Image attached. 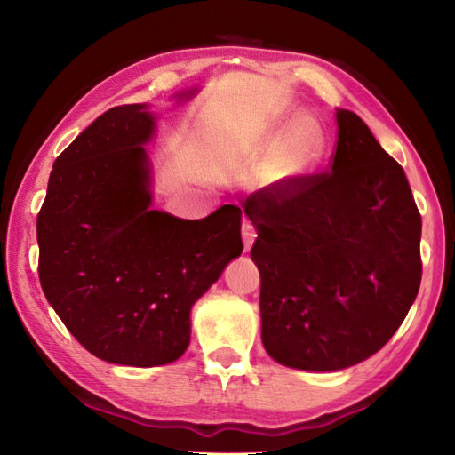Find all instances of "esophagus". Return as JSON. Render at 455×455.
<instances>
[{
    "instance_id": "34e87169",
    "label": "esophagus",
    "mask_w": 455,
    "mask_h": 455,
    "mask_svg": "<svg viewBox=\"0 0 455 455\" xmlns=\"http://www.w3.org/2000/svg\"><path fill=\"white\" fill-rule=\"evenodd\" d=\"M256 227L252 220H243V243H244V251H251V246L254 244L256 240Z\"/></svg>"
}]
</instances>
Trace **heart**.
<instances>
[{
	"label": "heart",
	"instance_id": "obj_1",
	"mask_svg": "<svg viewBox=\"0 0 455 455\" xmlns=\"http://www.w3.org/2000/svg\"><path fill=\"white\" fill-rule=\"evenodd\" d=\"M322 149V138L309 120H301L288 133L286 144L280 154V167L283 173H298L317 157Z\"/></svg>",
	"mask_w": 455,
	"mask_h": 455
}]
</instances>
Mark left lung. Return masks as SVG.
Returning a JSON list of instances; mask_svg holds the SVG:
<instances>
[{
	"instance_id": "8db88e82",
	"label": "left lung",
	"mask_w": 455,
	"mask_h": 455,
	"mask_svg": "<svg viewBox=\"0 0 455 455\" xmlns=\"http://www.w3.org/2000/svg\"><path fill=\"white\" fill-rule=\"evenodd\" d=\"M258 238L262 343L274 361L339 371L380 351L422 280V217L396 159L349 110H337L329 172L248 195Z\"/></svg>"
}]
</instances>
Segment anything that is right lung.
Instances as JSON below:
<instances>
[{"label": "right lung", "mask_w": 455, "mask_h": 455, "mask_svg": "<svg viewBox=\"0 0 455 455\" xmlns=\"http://www.w3.org/2000/svg\"><path fill=\"white\" fill-rule=\"evenodd\" d=\"M154 118L114 106L55 159L37 215L44 298L94 357L156 367L189 345V314L243 252V211L201 220L149 209Z\"/></svg>", "instance_id": "right-lung-1"}]
</instances>
